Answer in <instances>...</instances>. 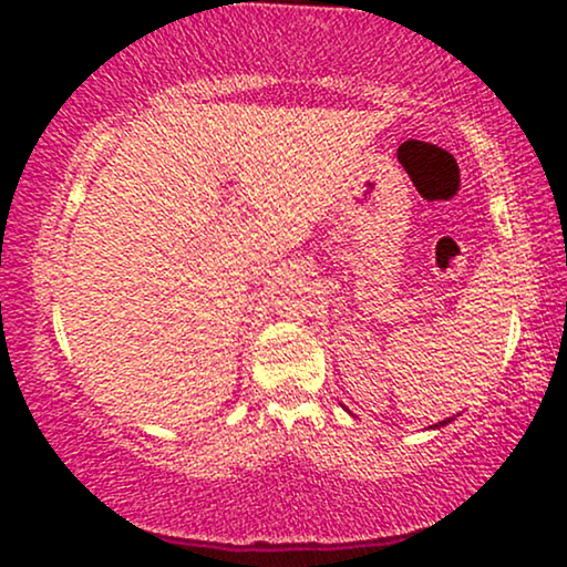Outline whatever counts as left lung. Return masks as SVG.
Masks as SVG:
<instances>
[{"label":"left lung","instance_id":"obj_1","mask_svg":"<svg viewBox=\"0 0 567 567\" xmlns=\"http://www.w3.org/2000/svg\"><path fill=\"white\" fill-rule=\"evenodd\" d=\"M445 424H451V419H447V421H440V424H434V429H440V426H445Z\"/></svg>","mask_w":567,"mask_h":567}]
</instances>
